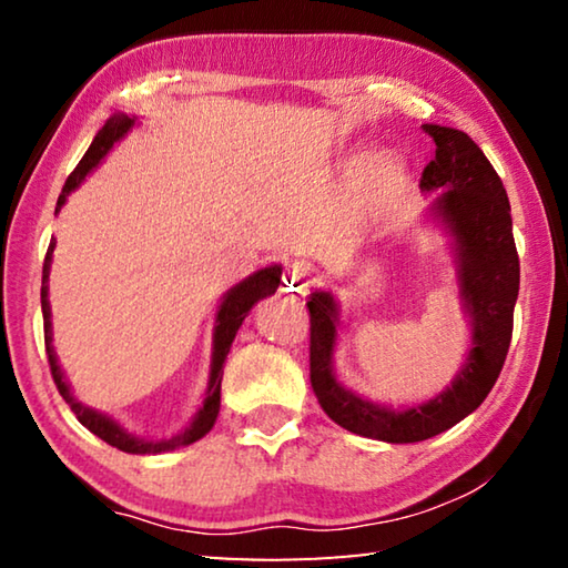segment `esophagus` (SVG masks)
I'll return each mask as SVG.
<instances>
[{"label": "esophagus", "instance_id": "34e87169", "mask_svg": "<svg viewBox=\"0 0 568 568\" xmlns=\"http://www.w3.org/2000/svg\"><path fill=\"white\" fill-rule=\"evenodd\" d=\"M311 281H313V273H311V267H307L305 263L287 265L285 287H291V291H305V287L311 285Z\"/></svg>", "mask_w": 568, "mask_h": 568}]
</instances>
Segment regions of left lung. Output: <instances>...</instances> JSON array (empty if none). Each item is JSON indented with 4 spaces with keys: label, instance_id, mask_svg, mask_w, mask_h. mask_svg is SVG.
<instances>
[{
    "label": "left lung",
    "instance_id": "left-lung-1",
    "mask_svg": "<svg viewBox=\"0 0 568 568\" xmlns=\"http://www.w3.org/2000/svg\"><path fill=\"white\" fill-rule=\"evenodd\" d=\"M436 142V158L420 178L423 192H440L428 207V220L450 237L456 263L460 311L470 325L466 361L434 398L393 408L373 403L335 376L341 303L331 291H313L311 311V383L321 408L338 426L386 444H416L444 434L491 393L504 368L514 331L518 297V255L511 205L501 178L466 132L423 124Z\"/></svg>",
    "mask_w": 568,
    "mask_h": 568
}]
</instances>
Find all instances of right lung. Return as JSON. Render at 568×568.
Wrapping results in <instances>:
<instances>
[{
    "label": "right lung",
    "mask_w": 568,
    "mask_h": 568,
    "mask_svg": "<svg viewBox=\"0 0 568 568\" xmlns=\"http://www.w3.org/2000/svg\"><path fill=\"white\" fill-rule=\"evenodd\" d=\"M134 124H138V118H130L124 112H114L112 118L104 122V128L94 134L90 150L84 152V158L80 160V165L74 168V172L67 178L62 195L57 197V210L54 215L60 213L62 205L70 197V192L77 190L84 182V178L100 165V162L108 158V152L118 145V142L128 134ZM54 240L47 247V257H44V267H42V318H44V345H47V358H50V368H52V378L57 383V390L60 396L70 403L72 413L77 416V420L82 423L84 428L92 430L94 436L102 438L104 444H110L114 448L124 450V454H138V456H148V454H165V450H175L182 446L195 444V440L203 438L210 428L215 426L217 413H220V383H223V365L230 353V345L235 341V333L240 331V325L247 318V313L253 311V305L263 297L273 295L281 285V275L283 267L273 263L267 267H261L253 275H247L245 281H240L237 285L230 287V291L223 295V301L217 305L215 313V328H213V355H210V376H207V388H205V398L203 406L197 408L195 416L187 423L185 428L175 434L172 438H140L130 434L122 423L114 420L112 416L102 410H94L90 406H84L74 398V393L67 383L64 373L57 363V353L52 345V307H50V267H52V253H54Z\"/></svg>",
    "instance_id": "add662e5"
}]
</instances>
